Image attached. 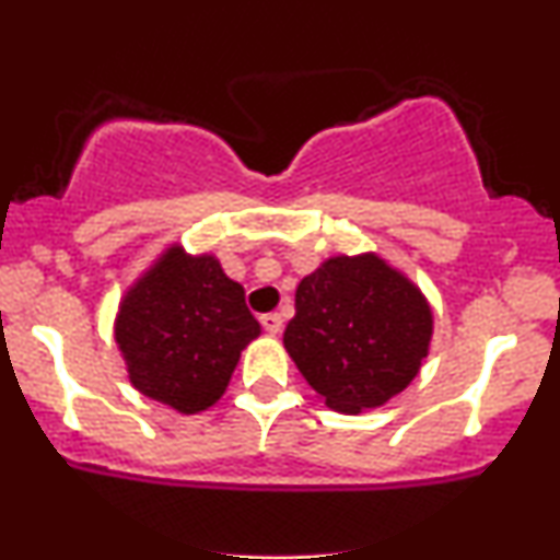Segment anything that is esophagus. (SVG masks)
Listing matches in <instances>:
<instances>
[{
  "label": "esophagus",
  "mask_w": 560,
  "mask_h": 560,
  "mask_svg": "<svg viewBox=\"0 0 560 560\" xmlns=\"http://www.w3.org/2000/svg\"><path fill=\"white\" fill-rule=\"evenodd\" d=\"M260 324H262V329H266L273 337V334L281 331L284 320H281L279 313H266V316H260Z\"/></svg>",
  "instance_id": "34e87169"
}]
</instances>
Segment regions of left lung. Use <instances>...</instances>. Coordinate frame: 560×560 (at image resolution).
Returning a JSON list of instances; mask_svg holds the SVG:
<instances>
[{
    "instance_id": "left-lung-1",
    "label": "left lung",
    "mask_w": 560,
    "mask_h": 560,
    "mask_svg": "<svg viewBox=\"0 0 560 560\" xmlns=\"http://www.w3.org/2000/svg\"><path fill=\"white\" fill-rule=\"evenodd\" d=\"M432 334V305L400 268L331 255L298 284L284 347L326 408L358 416L419 376Z\"/></svg>"
}]
</instances>
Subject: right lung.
Wrapping results in <instances>:
<instances>
[{
	"label": "right lung",
	"mask_w": 560,
	"mask_h": 560,
	"mask_svg": "<svg viewBox=\"0 0 560 560\" xmlns=\"http://www.w3.org/2000/svg\"><path fill=\"white\" fill-rule=\"evenodd\" d=\"M113 337L133 389L195 416L221 400L260 324L213 253L173 242L124 292Z\"/></svg>",
	"instance_id": "obj_1"
}]
</instances>
